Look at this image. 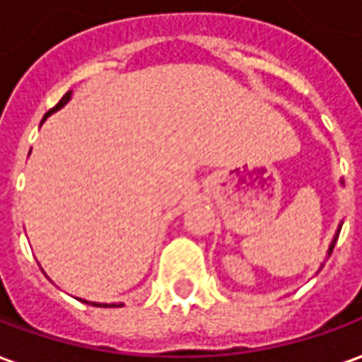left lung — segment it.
<instances>
[{"mask_svg": "<svg viewBox=\"0 0 362 362\" xmlns=\"http://www.w3.org/2000/svg\"><path fill=\"white\" fill-rule=\"evenodd\" d=\"M341 226H343V222L339 224V230H337V234H334V238H332V243H330L329 252H327V255H329V256H330V252H332V248H334V243H337V238H339V232H341ZM320 268H322V264H320ZM320 268H318V270H320Z\"/></svg>", "mask_w": 362, "mask_h": 362, "instance_id": "obj_1", "label": "left lung"}]
</instances>
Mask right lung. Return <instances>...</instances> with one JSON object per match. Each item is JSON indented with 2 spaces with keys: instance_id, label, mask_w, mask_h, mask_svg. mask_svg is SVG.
Returning a JSON list of instances; mask_svg holds the SVG:
<instances>
[{
  "instance_id": "right-lung-1",
  "label": "right lung",
  "mask_w": 362,
  "mask_h": 362,
  "mask_svg": "<svg viewBox=\"0 0 362 362\" xmlns=\"http://www.w3.org/2000/svg\"><path fill=\"white\" fill-rule=\"evenodd\" d=\"M69 100H71V90H69L68 94L64 95V98H62V100H59V102H57L56 106L52 107V110H49V112H47V114H45L44 119H42V124H44L45 119L49 118V116H52V114H54V112H57V110H62V107L66 106V104H68ZM81 303H88V305H92V306H104V308H107V306H124V303H118V305H116V303H114V305H106V303H90V300H81Z\"/></svg>"
}]
</instances>
